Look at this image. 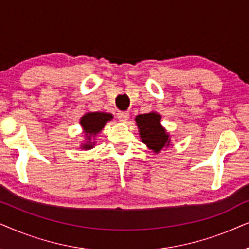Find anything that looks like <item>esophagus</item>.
I'll return each mask as SVG.
<instances>
[{"mask_svg": "<svg viewBox=\"0 0 249 249\" xmlns=\"http://www.w3.org/2000/svg\"><path fill=\"white\" fill-rule=\"evenodd\" d=\"M117 118L119 122L126 123L127 119L130 118V114H128L127 111H119V112H117Z\"/></svg>", "mask_w": 249, "mask_h": 249, "instance_id": "obj_1", "label": "esophagus"}]
</instances>
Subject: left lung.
<instances>
[{
  "instance_id": "1",
  "label": "left lung",
  "mask_w": 249,
  "mask_h": 249,
  "mask_svg": "<svg viewBox=\"0 0 249 249\" xmlns=\"http://www.w3.org/2000/svg\"><path fill=\"white\" fill-rule=\"evenodd\" d=\"M160 119L161 116L155 111L135 117L142 142L156 154L170 147L171 143L170 134L161 126Z\"/></svg>"
}]
</instances>
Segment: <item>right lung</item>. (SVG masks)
<instances>
[{"mask_svg":"<svg viewBox=\"0 0 249 249\" xmlns=\"http://www.w3.org/2000/svg\"><path fill=\"white\" fill-rule=\"evenodd\" d=\"M112 115L107 112H86L81 118V125L83 131L85 133V143H83L82 149L89 150L94 147L95 142H92V138L97 137V134L100 133L102 128L105 127L106 123L111 121Z\"/></svg>","mask_w":249,"mask_h":249,"instance_id":"add662e5","label":"right lung"}]
</instances>
